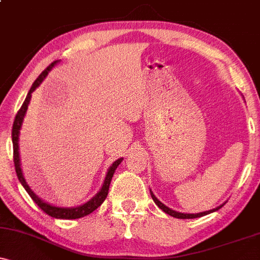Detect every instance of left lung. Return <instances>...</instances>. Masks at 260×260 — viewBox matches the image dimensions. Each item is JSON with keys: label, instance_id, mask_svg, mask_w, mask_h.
<instances>
[{"label": "left lung", "instance_id": "1", "mask_svg": "<svg viewBox=\"0 0 260 260\" xmlns=\"http://www.w3.org/2000/svg\"><path fill=\"white\" fill-rule=\"evenodd\" d=\"M150 194H151V198H153V201L155 202V204H156L157 207H159V208L161 209V210L165 211V213L169 214V215H171V216H174V217H177V219H194V217H201V216L208 215V214L213 213V211L219 210V209L222 208V205L225 204V203H223V204L220 205V207H217V208H215V209H211V210H208V211H203V213H198V214H184V213H178V211H175V210H172V209H170V208L166 207L165 204H162V203H161V202L159 201V199H157L156 197L154 196V193L151 192V190H150Z\"/></svg>", "mask_w": 260, "mask_h": 260}]
</instances>
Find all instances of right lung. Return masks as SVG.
<instances>
[{
	"label": "right lung",
	"mask_w": 260,
	"mask_h": 260,
	"mask_svg": "<svg viewBox=\"0 0 260 260\" xmlns=\"http://www.w3.org/2000/svg\"><path fill=\"white\" fill-rule=\"evenodd\" d=\"M57 62L58 61L52 62V63L50 64L49 67H47L46 70H45L44 72L38 77L37 80L32 83L30 90H29L28 95H26L24 103H23V105L19 109V111L17 112L16 118H14V122H13V128H12V143H13V161H14V168H16L18 180H19L20 183H22V186L25 188V190L28 192V194L31 197L32 201L37 203L38 207L40 208L41 210L44 211V213H46L47 215H50L52 217H56V219H79V217L89 215V214L92 213L95 209H98L101 204H103V202L106 199L107 193H109V187H110V183H111L112 176H113V174H115L117 166L122 162L123 157H120L118 160H116L115 162H113L112 165L110 166L109 171H107V174H106L105 181H104V183H103V187H101V189L96 193V194H95V197H92L90 201L86 202L85 204L79 205V207H76V208H58V207H53V205H51V204H47V203L41 201V199L39 198V197L35 194L34 192H32L30 188H29L28 184H26L24 177H23L22 169H20L19 147H18V142H19V131H20V127H22L23 120H24L26 109H28L29 103H30L31 92L34 91L35 89H37L38 86L41 84V82H43V80L46 78L47 74H49L50 71L52 70L53 66L57 63Z\"/></svg>",
	"instance_id": "right-lung-1"
}]
</instances>
